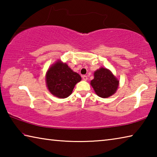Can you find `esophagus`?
Returning <instances> with one entry per match:
<instances>
[{
	"label": "esophagus",
	"instance_id": "obj_1",
	"mask_svg": "<svg viewBox=\"0 0 157 157\" xmlns=\"http://www.w3.org/2000/svg\"><path fill=\"white\" fill-rule=\"evenodd\" d=\"M82 79H83L84 81H86L87 79H88V77H87L86 75H83L82 76Z\"/></svg>",
	"mask_w": 157,
	"mask_h": 157
}]
</instances>
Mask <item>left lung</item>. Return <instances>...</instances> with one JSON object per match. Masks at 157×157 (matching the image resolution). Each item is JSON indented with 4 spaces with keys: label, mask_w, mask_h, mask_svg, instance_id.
<instances>
[{
    "label": "left lung",
    "mask_w": 157,
    "mask_h": 157,
    "mask_svg": "<svg viewBox=\"0 0 157 157\" xmlns=\"http://www.w3.org/2000/svg\"><path fill=\"white\" fill-rule=\"evenodd\" d=\"M119 81L109 70L100 68L94 73V79L91 84L99 97L109 98L114 94L118 89Z\"/></svg>",
    "instance_id": "8db88e82"
}]
</instances>
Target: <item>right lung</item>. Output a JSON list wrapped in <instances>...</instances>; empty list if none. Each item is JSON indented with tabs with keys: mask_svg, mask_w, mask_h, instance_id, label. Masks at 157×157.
Here are the masks:
<instances>
[{
	"mask_svg": "<svg viewBox=\"0 0 157 157\" xmlns=\"http://www.w3.org/2000/svg\"><path fill=\"white\" fill-rule=\"evenodd\" d=\"M81 79L78 73L73 72L66 63L61 62H56L48 69L46 78L49 91L59 98L68 97Z\"/></svg>",
	"mask_w": 157,
	"mask_h": 157,
	"instance_id": "obj_1",
	"label": "right lung"
}]
</instances>
